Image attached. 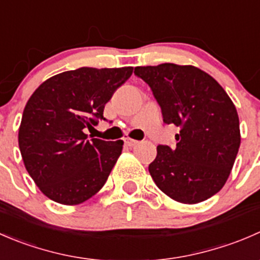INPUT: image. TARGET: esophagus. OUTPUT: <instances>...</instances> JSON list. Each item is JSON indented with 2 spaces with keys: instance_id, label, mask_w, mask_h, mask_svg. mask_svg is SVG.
Listing matches in <instances>:
<instances>
[{
  "instance_id": "1",
  "label": "esophagus",
  "mask_w": 260,
  "mask_h": 260,
  "mask_svg": "<svg viewBox=\"0 0 260 260\" xmlns=\"http://www.w3.org/2000/svg\"><path fill=\"white\" fill-rule=\"evenodd\" d=\"M124 143L128 147H135L136 145H138V143H140V142H138V141H136V140H132V138H125Z\"/></svg>"
}]
</instances>
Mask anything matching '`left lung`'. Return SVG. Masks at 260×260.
<instances>
[{
	"mask_svg": "<svg viewBox=\"0 0 260 260\" xmlns=\"http://www.w3.org/2000/svg\"><path fill=\"white\" fill-rule=\"evenodd\" d=\"M167 124H175L176 147L159 145L148 166L162 192L182 204H198L226 182L240 146L239 117L226 91L192 65L165 62L137 67Z\"/></svg>",
	"mask_w": 260,
	"mask_h": 260,
	"instance_id": "8db88e82",
	"label": "left lung"
}]
</instances>
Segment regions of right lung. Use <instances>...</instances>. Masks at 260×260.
Returning a JSON list of instances; mask_svg holds the SVG:
<instances>
[{
	"label": "right lung",
	"mask_w": 260,
	"mask_h": 260,
	"mask_svg": "<svg viewBox=\"0 0 260 260\" xmlns=\"http://www.w3.org/2000/svg\"><path fill=\"white\" fill-rule=\"evenodd\" d=\"M132 73V67L69 70L44 81L27 101L18 147L28 175L52 201L78 205L104 186L123 141L88 140L84 129L106 120L104 106Z\"/></svg>",
	"instance_id": "1"
}]
</instances>
